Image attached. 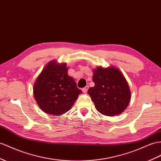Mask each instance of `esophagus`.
<instances>
[{
    "label": "esophagus",
    "mask_w": 161,
    "mask_h": 161,
    "mask_svg": "<svg viewBox=\"0 0 161 161\" xmlns=\"http://www.w3.org/2000/svg\"><path fill=\"white\" fill-rule=\"evenodd\" d=\"M88 88H89V87H88V86H86V87H84V88H82V91H83V92L84 93H86V92L88 91Z\"/></svg>",
    "instance_id": "obj_1"
}]
</instances>
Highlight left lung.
Instances as JSON below:
<instances>
[{"label":"left lung","instance_id":"8db88e82","mask_svg":"<svg viewBox=\"0 0 161 161\" xmlns=\"http://www.w3.org/2000/svg\"><path fill=\"white\" fill-rule=\"evenodd\" d=\"M94 87L88 94L98 112L108 116L122 114L129 105L131 94L123 74L116 67H98L93 70Z\"/></svg>","mask_w":161,"mask_h":161}]
</instances>
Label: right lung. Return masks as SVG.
Returning <instances> with one entry per match:
<instances>
[{
	"label": "right lung",
	"instance_id": "obj_1",
	"mask_svg": "<svg viewBox=\"0 0 161 161\" xmlns=\"http://www.w3.org/2000/svg\"><path fill=\"white\" fill-rule=\"evenodd\" d=\"M67 64L52 60L36 78L33 94L45 113L62 115L67 112L81 93L73 77L68 75Z\"/></svg>",
	"mask_w": 161,
	"mask_h": 161
}]
</instances>
